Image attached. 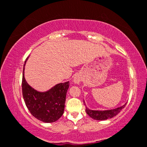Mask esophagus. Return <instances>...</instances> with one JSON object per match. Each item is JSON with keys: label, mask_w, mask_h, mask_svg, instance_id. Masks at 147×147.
<instances>
[{"label": "esophagus", "mask_w": 147, "mask_h": 147, "mask_svg": "<svg viewBox=\"0 0 147 147\" xmlns=\"http://www.w3.org/2000/svg\"><path fill=\"white\" fill-rule=\"evenodd\" d=\"M80 81H81V79H80V76H79L76 75V76H74V80H73V82H74V84H78L80 82Z\"/></svg>", "instance_id": "34e87169"}]
</instances>
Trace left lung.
Wrapping results in <instances>:
<instances>
[{"mask_svg":"<svg viewBox=\"0 0 147 147\" xmlns=\"http://www.w3.org/2000/svg\"><path fill=\"white\" fill-rule=\"evenodd\" d=\"M84 103L85 105V102L84 100ZM127 105V103H125V105H123L122 106L119 107L115 109H108V110H91L89 109V108L87 107L86 106V112L91 118L94 119L96 120H107V119L112 118L113 117L115 116L121 111L122 109L125 107V105Z\"/></svg>","mask_w":147,"mask_h":147,"instance_id":"8db88e82","label":"left lung"}]
</instances>
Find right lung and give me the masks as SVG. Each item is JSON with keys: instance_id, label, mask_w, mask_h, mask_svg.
Wrapping results in <instances>:
<instances>
[{"instance_id": "1", "label": "right lung", "mask_w": 147, "mask_h": 147, "mask_svg": "<svg viewBox=\"0 0 147 147\" xmlns=\"http://www.w3.org/2000/svg\"><path fill=\"white\" fill-rule=\"evenodd\" d=\"M24 64L22 73V96L27 109L32 115L43 122L57 121L64 113L66 94L69 82L57 84L46 91H38L31 87L25 78Z\"/></svg>"}]
</instances>
